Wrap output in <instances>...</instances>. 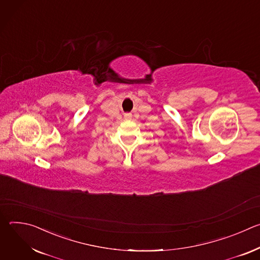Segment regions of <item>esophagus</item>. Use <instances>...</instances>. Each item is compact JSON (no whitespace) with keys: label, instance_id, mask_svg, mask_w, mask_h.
<instances>
[{"label":"esophagus","instance_id":"esophagus-1","mask_svg":"<svg viewBox=\"0 0 260 260\" xmlns=\"http://www.w3.org/2000/svg\"><path fill=\"white\" fill-rule=\"evenodd\" d=\"M131 117H132V114H129V113L125 114V118H131Z\"/></svg>","mask_w":260,"mask_h":260}]
</instances>
